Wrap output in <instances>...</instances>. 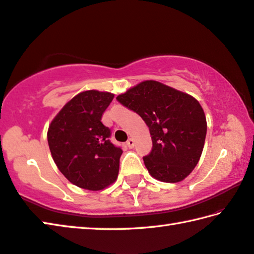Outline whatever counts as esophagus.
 <instances>
[{"instance_id":"esophagus-1","label":"esophagus","mask_w":254,"mask_h":254,"mask_svg":"<svg viewBox=\"0 0 254 254\" xmlns=\"http://www.w3.org/2000/svg\"><path fill=\"white\" fill-rule=\"evenodd\" d=\"M127 145L130 147V149H132V147H134V140L133 139H128L127 141Z\"/></svg>"}]
</instances>
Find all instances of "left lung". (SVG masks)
<instances>
[{
  "label": "left lung",
  "instance_id": "1",
  "mask_svg": "<svg viewBox=\"0 0 254 254\" xmlns=\"http://www.w3.org/2000/svg\"><path fill=\"white\" fill-rule=\"evenodd\" d=\"M117 100L149 127L152 151L143 158L149 173L162 182L186 179L203 151L206 119L193 96L158 81H143Z\"/></svg>",
  "mask_w": 254,
  "mask_h": 254
}]
</instances>
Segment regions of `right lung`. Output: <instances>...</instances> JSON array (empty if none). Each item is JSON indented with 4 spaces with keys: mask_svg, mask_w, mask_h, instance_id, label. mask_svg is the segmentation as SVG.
I'll list each match as a JSON object with an SVG mask.
<instances>
[{
    "mask_svg": "<svg viewBox=\"0 0 254 254\" xmlns=\"http://www.w3.org/2000/svg\"><path fill=\"white\" fill-rule=\"evenodd\" d=\"M114 94L90 90L64 105L48 130L49 147L58 169L74 186L103 190L118 178L121 147L110 141L101 122Z\"/></svg>",
    "mask_w": 254,
    "mask_h": 254,
    "instance_id": "obj_1",
    "label": "right lung"
}]
</instances>
